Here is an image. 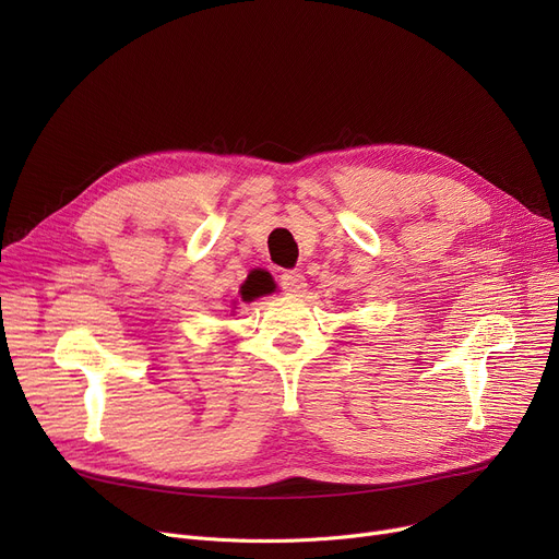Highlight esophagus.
Listing matches in <instances>:
<instances>
[{"mask_svg":"<svg viewBox=\"0 0 559 559\" xmlns=\"http://www.w3.org/2000/svg\"><path fill=\"white\" fill-rule=\"evenodd\" d=\"M281 287L285 295L297 297V295H301V292H306L308 283L301 272H285V274H281Z\"/></svg>","mask_w":559,"mask_h":559,"instance_id":"34e87169","label":"esophagus"}]
</instances>
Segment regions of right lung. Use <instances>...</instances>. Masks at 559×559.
Instances as JSON below:
<instances>
[{
    "label": "right lung",
    "instance_id": "obj_1",
    "mask_svg": "<svg viewBox=\"0 0 559 559\" xmlns=\"http://www.w3.org/2000/svg\"><path fill=\"white\" fill-rule=\"evenodd\" d=\"M245 301H247V297H245ZM249 301H251V299H249Z\"/></svg>",
    "mask_w": 559,
    "mask_h": 559
}]
</instances>
